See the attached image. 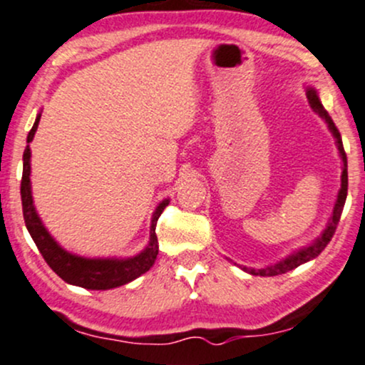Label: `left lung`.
Returning <instances> with one entry per match:
<instances>
[{
  "mask_svg": "<svg viewBox=\"0 0 365 365\" xmlns=\"http://www.w3.org/2000/svg\"><path fill=\"white\" fill-rule=\"evenodd\" d=\"M307 97H308L309 108H312L313 111H315L317 115H319L320 118H322L325 123H327V128L331 130L332 137L336 139V146H338L339 156H341V160H343V167H341V168H343V172H341V187L338 191V198H336L334 207H332L331 219H329L327 226H325V230L322 231V235H320L319 238H315V240H313L309 245L303 247V249H299V250H296V252H292L291 256L284 257V259L275 262V264L264 266V268H247V266H240L244 272L250 273V275H256V277L282 275V273L291 272V269L297 268V266H301V264H304V262L315 259V257L319 256V254L325 249V247H327L329 242H331L332 235H334V231H336V226H338V222H339L341 212H343L344 202H346L348 165H346V153H344V150H343V140H341L339 130L336 128L334 121H332L331 116H329V113L324 109V106H322V103H320L317 90L313 87H307Z\"/></svg>",
  "mask_w": 365,
  "mask_h": 365,
  "instance_id": "8db88e82",
  "label": "left lung"
}]
</instances>
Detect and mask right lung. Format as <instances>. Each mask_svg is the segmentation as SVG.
Instances as JSON below:
<instances>
[{
	"mask_svg": "<svg viewBox=\"0 0 365 365\" xmlns=\"http://www.w3.org/2000/svg\"><path fill=\"white\" fill-rule=\"evenodd\" d=\"M41 113H38L36 121L27 135V146L24 150V168H22L21 181V197H22V212H24L26 228L31 238L36 244L46 264L57 273L64 282L78 287L90 289V291H108V289L120 287L135 280L143 273L155 264L158 256V238H156V221L162 215L163 209L168 205V198L158 203L151 217L150 226V242L146 249L140 250L137 256L132 257H83L78 254L68 252L64 247L56 242V238L48 233L45 225L41 222L40 215L34 209L33 193H31V150L29 143L36 134L38 123H40Z\"/></svg>",
	"mask_w": 365,
	"mask_h": 365,
	"instance_id": "1",
	"label": "right lung"
}]
</instances>
